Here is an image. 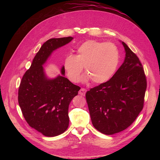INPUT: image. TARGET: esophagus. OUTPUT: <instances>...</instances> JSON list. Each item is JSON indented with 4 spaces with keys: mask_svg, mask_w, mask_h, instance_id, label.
Returning a JSON list of instances; mask_svg holds the SVG:
<instances>
[{
    "mask_svg": "<svg viewBox=\"0 0 160 160\" xmlns=\"http://www.w3.org/2000/svg\"><path fill=\"white\" fill-rule=\"evenodd\" d=\"M86 92H87V90L85 89V88H81V89L79 90L78 94H79L80 95H81V96H84L85 95Z\"/></svg>",
    "mask_w": 160,
    "mask_h": 160,
    "instance_id": "1",
    "label": "esophagus"
}]
</instances>
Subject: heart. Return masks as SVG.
Listing matches in <instances>:
<instances>
[{"mask_svg":"<svg viewBox=\"0 0 160 160\" xmlns=\"http://www.w3.org/2000/svg\"><path fill=\"white\" fill-rule=\"evenodd\" d=\"M120 62L117 47L110 42L90 40L77 48V54H68L64 59L63 67L68 78L78 82L83 67L87 73L83 81L90 79L100 84L109 80L115 74Z\"/></svg>","mask_w":160,"mask_h":160,"instance_id":"obj_1","label":"heart"}]
</instances>
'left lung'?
Masks as SVG:
<instances>
[{
  "label": "left lung",
  "mask_w": 160,
  "mask_h": 160,
  "mask_svg": "<svg viewBox=\"0 0 160 160\" xmlns=\"http://www.w3.org/2000/svg\"><path fill=\"white\" fill-rule=\"evenodd\" d=\"M121 42L125 51L123 64L109 80L85 95L93 126L106 135L120 132L135 120L143 108L147 87L139 59Z\"/></svg>",
  "instance_id": "8db88e82"
}]
</instances>
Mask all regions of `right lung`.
<instances>
[{
  "mask_svg": "<svg viewBox=\"0 0 160 160\" xmlns=\"http://www.w3.org/2000/svg\"><path fill=\"white\" fill-rule=\"evenodd\" d=\"M73 39L72 37L51 38L45 42L34 57L18 90V103L28 125L47 137L64 133L69 125L68 108L80 87L61 75L49 78L43 65L57 49Z\"/></svg>",
  "mask_w": 160,
  "mask_h": 160,
  "instance_id": "add662e5",
  "label": "right lung"
}]
</instances>
